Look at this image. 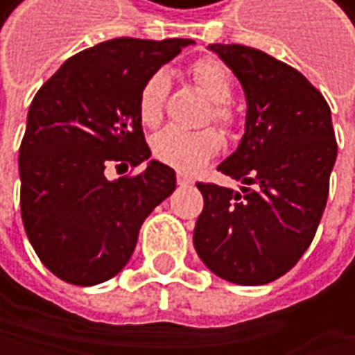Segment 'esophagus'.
Returning a JSON list of instances; mask_svg holds the SVG:
<instances>
[{
    "label": "esophagus",
    "instance_id": "1",
    "mask_svg": "<svg viewBox=\"0 0 355 355\" xmlns=\"http://www.w3.org/2000/svg\"><path fill=\"white\" fill-rule=\"evenodd\" d=\"M176 181H179V185H191V183H193V181L189 179V176H187V174H181V172L176 174Z\"/></svg>",
    "mask_w": 355,
    "mask_h": 355
}]
</instances>
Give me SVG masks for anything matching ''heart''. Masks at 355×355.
<instances>
[{"label": "heart", "instance_id": "obj_1", "mask_svg": "<svg viewBox=\"0 0 355 355\" xmlns=\"http://www.w3.org/2000/svg\"><path fill=\"white\" fill-rule=\"evenodd\" d=\"M189 74L193 83L213 100L211 116L223 128H234L236 110L230 102L234 85H232L227 67L215 57H200L189 65ZM168 91H170V80L164 70L153 72L142 83L136 106H138V116L144 125L153 128L162 121ZM219 148H221V136L213 128L198 130V132L166 128L159 134H155L151 140L153 157L181 172H196L209 159H213L219 153Z\"/></svg>", "mask_w": 355, "mask_h": 355}]
</instances>
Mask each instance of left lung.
I'll list each match as a JSON object with an SVG mask.
<instances>
[{
	"label": "left lung",
	"instance_id": "1",
	"mask_svg": "<svg viewBox=\"0 0 355 355\" xmlns=\"http://www.w3.org/2000/svg\"><path fill=\"white\" fill-rule=\"evenodd\" d=\"M247 95L245 136L219 170L243 193L198 183L204 209L193 247L217 277L264 285L283 277L315 236L336 138L330 106L296 67L243 44H211Z\"/></svg>",
	"mask_w": 355,
	"mask_h": 355
}]
</instances>
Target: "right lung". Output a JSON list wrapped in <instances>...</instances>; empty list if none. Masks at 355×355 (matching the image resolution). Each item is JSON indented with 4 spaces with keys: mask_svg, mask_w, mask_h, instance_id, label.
Segmentation results:
<instances>
[{
    "mask_svg": "<svg viewBox=\"0 0 355 355\" xmlns=\"http://www.w3.org/2000/svg\"><path fill=\"white\" fill-rule=\"evenodd\" d=\"M193 40L114 37L67 59L40 87L19 151L21 217L55 277L108 281L134 253L142 221L176 187L162 162L106 179L110 166L151 157L138 116L142 83Z\"/></svg>",
    "mask_w": 355,
    "mask_h": 355,
    "instance_id": "obj_1",
    "label": "right lung"
}]
</instances>
